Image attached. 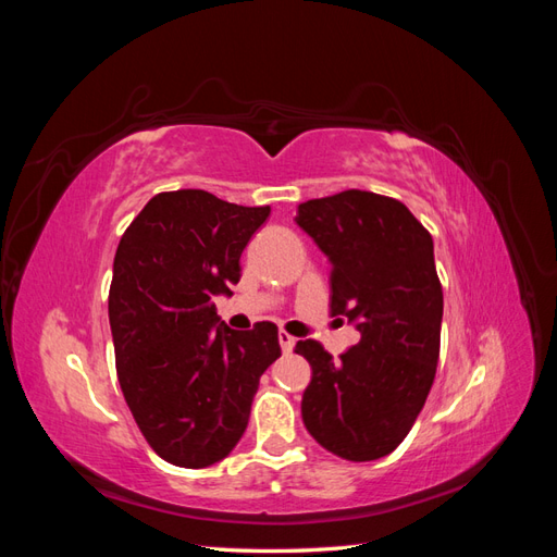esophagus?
Instances as JSON below:
<instances>
[{
	"label": "esophagus",
	"instance_id": "obj_1",
	"mask_svg": "<svg viewBox=\"0 0 557 557\" xmlns=\"http://www.w3.org/2000/svg\"><path fill=\"white\" fill-rule=\"evenodd\" d=\"M295 336L293 334H288L285 330H281L278 332V344H281V348H283V352H290L293 348H295Z\"/></svg>",
	"mask_w": 557,
	"mask_h": 557
}]
</instances>
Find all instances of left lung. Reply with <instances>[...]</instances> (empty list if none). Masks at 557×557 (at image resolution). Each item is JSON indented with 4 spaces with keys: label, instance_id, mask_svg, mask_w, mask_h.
Wrapping results in <instances>:
<instances>
[{
    "label": "left lung",
    "instance_id": "obj_1",
    "mask_svg": "<svg viewBox=\"0 0 557 557\" xmlns=\"http://www.w3.org/2000/svg\"><path fill=\"white\" fill-rule=\"evenodd\" d=\"M297 225L325 252L330 311L360 342L339 362L313 339L301 418L313 440L350 462L393 453L425 407L440 362L444 293L430 232L401 201L344 190L297 207Z\"/></svg>",
    "mask_w": 557,
    "mask_h": 557
}]
</instances>
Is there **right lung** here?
<instances>
[{
  "label": "right lung",
  "mask_w": 557,
  "mask_h": 557,
  "mask_svg": "<svg viewBox=\"0 0 557 557\" xmlns=\"http://www.w3.org/2000/svg\"><path fill=\"white\" fill-rule=\"evenodd\" d=\"M269 211L207 190L160 193L117 244L109 290L117 383L150 448L176 467L230 455L260 376L281 356L274 323L230 330L213 305L239 283L242 252Z\"/></svg>",
  "instance_id": "obj_1"
}]
</instances>
